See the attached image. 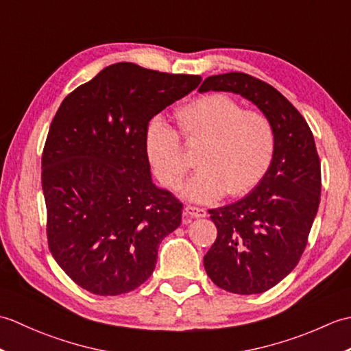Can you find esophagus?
Segmentation results:
<instances>
[{"instance_id": "1", "label": "esophagus", "mask_w": 351, "mask_h": 351, "mask_svg": "<svg viewBox=\"0 0 351 351\" xmlns=\"http://www.w3.org/2000/svg\"><path fill=\"white\" fill-rule=\"evenodd\" d=\"M185 214L189 215V217H196V219H200V217H206V211L204 210V208H199V206H193V205H187L184 208Z\"/></svg>"}]
</instances>
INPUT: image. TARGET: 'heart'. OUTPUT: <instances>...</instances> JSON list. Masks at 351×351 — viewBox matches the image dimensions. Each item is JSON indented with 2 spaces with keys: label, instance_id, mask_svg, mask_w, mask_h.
I'll return each mask as SVG.
<instances>
[{
  "label": "heart",
  "instance_id": "heart-1",
  "mask_svg": "<svg viewBox=\"0 0 351 351\" xmlns=\"http://www.w3.org/2000/svg\"><path fill=\"white\" fill-rule=\"evenodd\" d=\"M180 134L154 117L146 126L145 149L155 176L166 189H178L189 171L181 146L200 145V169L185 185L195 202H214L221 196L247 195L264 180L274 158L276 131L267 114L244 110L226 93H210L176 110Z\"/></svg>",
  "mask_w": 351,
  "mask_h": 351
}]
</instances>
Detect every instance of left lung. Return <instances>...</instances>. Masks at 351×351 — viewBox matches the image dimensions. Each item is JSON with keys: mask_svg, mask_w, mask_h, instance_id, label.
Here are the masks:
<instances>
[{"mask_svg": "<svg viewBox=\"0 0 351 351\" xmlns=\"http://www.w3.org/2000/svg\"><path fill=\"white\" fill-rule=\"evenodd\" d=\"M232 92L273 122L270 170L247 196L208 210L217 228L204 256L206 274L234 294L265 293L299 264L322 196V166L309 125L285 96L243 72L208 77L199 92Z\"/></svg>", "mask_w": 351, "mask_h": 351, "instance_id": "left-lung-1", "label": "left lung"}]
</instances>
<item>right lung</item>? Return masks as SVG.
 Instances as JSON below:
<instances>
[{"label":"right lung","mask_w":351,"mask_h":351,"mask_svg":"<svg viewBox=\"0 0 351 351\" xmlns=\"http://www.w3.org/2000/svg\"><path fill=\"white\" fill-rule=\"evenodd\" d=\"M134 63L107 66L63 99L42 154L48 247L78 287L119 295L152 274L182 204L155 187L145 132L200 84Z\"/></svg>","instance_id":"right-lung-1"}]
</instances>
